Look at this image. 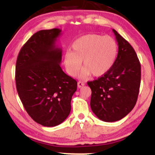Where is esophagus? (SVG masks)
I'll return each mask as SVG.
<instances>
[{"label":"esophagus","instance_id":"obj_1","mask_svg":"<svg viewBox=\"0 0 155 155\" xmlns=\"http://www.w3.org/2000/svg\"><path fill=\"white\" fill-rule=\"evenodd\" d=\"M77 85H78V87H79V88H80V87H82L84 85V83L83 82H81V81H79V82H78V83H77Z\"/></svg>","mask_w":155,"mask_h":155}]
</instances>
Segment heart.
Wrapping results in <instances>:
<instances>
[{"mask_svg": "<svg viewBox=\"0 0 155 155\" xmlns=\"http://www.w3.org/2000/svg\"><path fill=\"white\" fill-rule=\"evenodd\" d=\"M71 50L64 56L68 74L76 76L82 62L80 76L87 79L91 74L96 77L102 76L111 69L116 61L118 45L116 40L108 35L87 34L76 39Z\"/></svg>", "mask_w": 155, "mask_h": 155, "instance_id": "1", "label": "heart"}]
</instances>
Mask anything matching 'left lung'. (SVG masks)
I'll return each mask as SVG.
<instances>
[{"instance_id": "obj_1", "label": "left lung", "mask_w": 155, "mask_h": 155, "mask_svg": "<svg viewBox=\"0 0 155 155\" xmlns=\"http://www.w3.org/2000/svg\"><path fill=\"white\" fill-rule=\"evenodd\" d=\"M118 54L111 69L96 80L87 82L91 89V107L99 120L123 119L136 105L141 79V66L131 45L113 29Z\"/></svg>"}]
</instances>
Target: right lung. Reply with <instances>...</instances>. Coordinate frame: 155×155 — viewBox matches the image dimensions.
Listing matches in <instances>:
<instances>
[{"label":"right lung","mask_w":155,"mask_h":155,"mask_svg":"<svg viewBox=\"0 0 155 155\" xmlns=\"http://www.w3.org/2000/svg\"><path fill=\"white\" fill-rule=\"evenodd\" d=\"M60 29L40 30L24 44L18 56L15 83L26 111L38 124H61L71 110L77 82L64 73L61 49L56 46Z\"/></svg>","instance_id":"add662e5"}]
</instances>
